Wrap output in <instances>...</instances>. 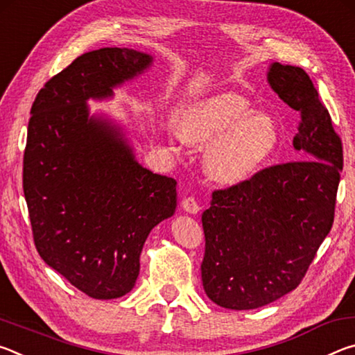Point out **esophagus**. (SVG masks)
<instances>
[{
    "mask_svg": "<svg viewBox=\"0 0 355 355\" xmlns=\"http://www.w3.org/2000/svg\"><path fill=\"white\" fill-rule=\"evenodd\" d=\"M182 207L186 213H191V214L199 213V209H200L199 202H197L194 197H184V199L182 200Z\"/></svg>",
    "mask_w": 355,
    "mask_h": 355,
    "instance_id": "34e87169",
    "label": "esophagus"
}]
</instances>
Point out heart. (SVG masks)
I'll return each mask as SVG.
<instances>
[{
    "label": "heart",
    "mask_w": 355,
    "mask_h": 355,
    "mask_svg": "<svg viewBox=\"0 0 355 355\" xmlns=\"http://www.w3.org/2000/svg\"><path fill=\"white\" fill-rule=\"evenodd\" d=\"M173 139L188 144L210 142L205 150V171L220 184L249 180L266 163L279 144V128L268 114L252 111L250 101L235 92H224L186 107Z\"/></svg>",
    "instance_id": "b5f03b06"
}]
</instances>
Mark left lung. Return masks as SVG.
Here are the masks:
<instances>
[{"label":"left lung","instance_id":"obj_1","mask_svg":"<svg viewBox=\"0 0 355 355\" xmlns=\"http://www.w3.org/2000/svg\"><path fill=\"white\" fill-rule=\"evenodd\" d=\"M271 87L300 116L297 158L214 189L202 214V282L220 307L249 310L297 288L334 224L343 144L310 76L272 64Z\"/></svg>","mask_w":355,"mask_h":355}]
</instances>
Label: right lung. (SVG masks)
Returning <instances> with one entry per match:
<instances>
[{
    "label": "right lung",
    "mask_w": 355,
    "mask_h": 355,
    "mask_svg": "<svg viewBox=\"0 0 355 355\" xmlns=\"http://www.w3.org/2000/svg\"><path fill=\"white\" fill-rule=\"evenodd\" d=\"M130 48L78 56L35 97L23 153L33 239L48 266L94 299L131 291L152 228L177 208V182L144 169L119 131L89 119L86 100L147 69Z\"/></svg>",
    "instance_id": "1"
}]
</instances>
